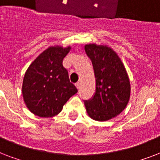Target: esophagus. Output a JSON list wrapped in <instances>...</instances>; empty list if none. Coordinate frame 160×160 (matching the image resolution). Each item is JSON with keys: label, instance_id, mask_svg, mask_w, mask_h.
<instances>
[{"label": "esophagus", "instance_id": "34e87169", "mask_svg": "<svg viewBox=\"0 0 160 160\" xmlns=\"http://www.w3.org/2000/svg\"><path fill=\"white\" fill-rule=\"evenodd\" d=\"M75 86L77 87V89H80V81H78L77 83H75Z\"/></svg>", "mask_w": 160, "mask_h": 160}]
</instances>
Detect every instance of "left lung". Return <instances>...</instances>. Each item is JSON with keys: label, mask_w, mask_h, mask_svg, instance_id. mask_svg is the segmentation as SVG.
Returning <instances> with one entry per match:
<instances>
[{"label": "left lung", "mask_w": 160, "mask_h": 160, "mask_svg": "<svg viewBox=\"0 0 160 160\" xmlns=\"http://www.w3.org/2000/svg\"><path fill=\"white\" fill-rule=\"evenodd\" d=\"M85 51L92 62L96 85L93 99L85 102V109L94 120L107 121L120 114L129 103V76L121 59L111 47L87 44Z\"/></svg>", "instance_id": "obj_1"}]
</instances>
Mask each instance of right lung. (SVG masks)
Listing matches in <instances>:
<instances>
[{
	"label": "right lung",
	"mask_w": 160,
	"mask_h": 160,
	"mask_svg": "<svg viewBox=\"0 0 160 160\" xmlns=\"http://www.w3.org/2000/svg\"><path fill=\"white\" fill-rule=\"evenodd\" d=\"M70 49V46H50L26 70L21 91L26 107L35 115L41 118L55 116L77 93L62 64Z\"/></svg>",
	"instance_id": "obj_1"
}]
</instances>
